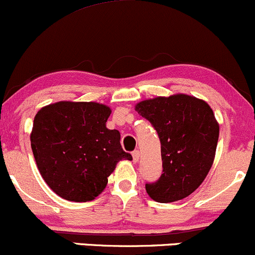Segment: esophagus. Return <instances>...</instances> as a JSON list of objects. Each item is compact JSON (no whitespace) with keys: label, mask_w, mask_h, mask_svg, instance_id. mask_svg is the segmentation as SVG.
<instances>
[{"label":"esophagus","mask_w":255,"mask_h":255,"mask_svg":"<svg viewBox=\"0 0 255 255\" xmlns=\"http://www.w3.org/2000/svg\"><path fill=\"white\" fill-rule=\"evenodd\" d=\"M132 159H133V161H135V163H136V161H138V159H139V152H138L137 149L133 150V152H132Z\"/></svg>","instance_id":"esophagus-1"}]
</instances>
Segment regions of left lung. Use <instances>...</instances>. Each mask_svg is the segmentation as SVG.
Segmentation results:
<instances>
[{
	"label": "left lung",
	"instance_id": "1",
	"mask_svg": "<svg viewBox=\"0 0 255 255\" xmlns=\"http://www.w3.org/2000/svg\"><path fill=\"white\" fill-rule=\"evenodd\" d=\"M136 111L160 139L163 174L146 191L159 203L186 198L204 181L215 157L219 124L209 105L187 95L142 101Z\"/></svg>",
	"mask_w": 255,
	"mask_h": 255
}]
</instances>
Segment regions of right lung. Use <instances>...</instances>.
Here are the masks:
<instances>
[{"label": "right lung", "mask_w": 255, "mask_h": 255, "mask_svg": "<svg viewBox=\"0 0 255 255\" xmlns=\"http://www.w3.org/2000/svg\"><path fill=\"white\" fill-rule=\"evenodd\" d=\"M112 111L96 102H57L35 116L30 141L41 176L54 193L73 202L101 194L119 160H131L118 130L106 123Z\"/></svg>", "instance_id": "1"}]
</instances>
